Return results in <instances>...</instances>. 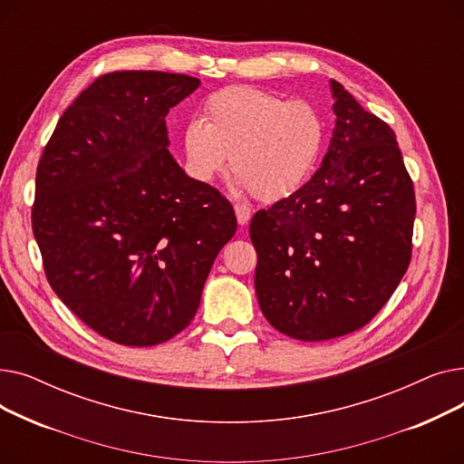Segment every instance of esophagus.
<instances>
[{
    "instance_id": "esophagus-1",
    "label": "esophagus",
    "mask_w": 464,
    "mask_h": 464,
    "mask_svg": "<svg viewBox=\"0 0 464 464\" xmlns=\"http://www.w3.org/2000/svg\"><path fill=\"white\" fill-rule=\"evenodd\" d=\"M235 214H237V222H238V226H246V224L250 222V216H252V212H250V208H248L246 205H240V203H237V205H235Z\"/></svg>"
}]
</instances>
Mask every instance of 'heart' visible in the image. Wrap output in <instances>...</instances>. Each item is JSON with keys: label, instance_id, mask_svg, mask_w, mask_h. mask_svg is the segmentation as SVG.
<instances>
[{"label": "heart", "instance_id": "b5f03b06", "mask_svg": "<svg viewBox=\"0 0 464 464\" xmlns=\"http://www.w3.org/2000/svg\"><path fill=\"white\" fill-rule=\"evenodd\" d=\"M324 139V120L310 103H285L271 92L229 86L208 97L205 120L193 118L184 126V167L193 180L207 184L229 156L235 182L259 201L275 203L308 182Z\"/></svg>", "mask_w": 464, "mask_h": 464}]
</instances>
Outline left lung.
<instances>
[{"instance_id": "1", "label": "left lung", "mask_w": 464, "mask_h": 464, "mask_svg": "<svg viewBox=\"0 0 464 464\" xmlns=\"http://www.w3.org/2000/svg\"><path fill=\"white\" fill-rule=\"evenodd\" d=\"M327 154L294 195L254 214L256 294L280 333L320 343L367 325L411 257L416 195L393 130L331 81Z\"/></svg>"}]
</instances>
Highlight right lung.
Wrapping results in <instances>:
<instances>
[{
	"label": "right lung",
	"instance_id": "right-lung-1",
	"mask_svg": "<svg viewBox=\"0 0 464 464\" xmlns=\"http://www.w3.org/2000/svg\"><path fill=\"white\" fill-rule=\"evenodd\" d=\"M199 84L107 72L62 114L39 160L32 227L48 284L116 344L156 346L186 329L237 231L231 203L167 150L165 116Z\"/></svg>",
	"mask_w": 464,
	"mask_h": 464
}]
</instances>
